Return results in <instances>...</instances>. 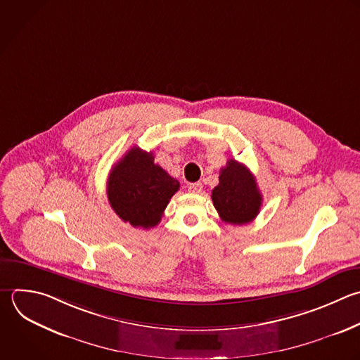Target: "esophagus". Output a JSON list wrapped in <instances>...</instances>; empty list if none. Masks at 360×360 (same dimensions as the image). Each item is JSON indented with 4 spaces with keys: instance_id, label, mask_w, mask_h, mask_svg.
Returning <instances> with one entry per match:
<instances>
[{
    "instance_id": "34e87169",
    "label": "esophagus",
    "mask_w": 360,
    "mask_h": 360,
    "mask_svg": "<svg viewBox=\"0 0 360 360\" xmlns=\"http://www.w3.org/2000/svg\"><path fill=\"white\" fill-rule=\"evenodd\" d=\"M187 188H188L190 193L198 194V193H201V190H202V184H201V183H190V184L187 186Z\"/></svg>"
}]
</instances>
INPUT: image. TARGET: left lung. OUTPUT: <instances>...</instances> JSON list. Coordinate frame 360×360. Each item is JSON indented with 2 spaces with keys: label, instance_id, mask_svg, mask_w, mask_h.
Returning <instances> with one entry per match:
<instances>
[{
  "label": "left lung",
  "instance_id": "1",
  "mask_svg": "<svg viewBox=\"0 0 360 360\" xmlns=\"http://www.w3.org/2000/svg\"><path fill=\"white\" fill-rule=\"evenodd\" d=\"M211 198L221 219L232 225L252 222L262 207V194L253 174L233 159L221 169L219 184L212 190Z\"/></svg>",
  "mask_w": 360,
  "mask_h": 360
}]
</instances>
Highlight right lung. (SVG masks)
<instances>
[{
	"instance_id": "right-lung-1",
	"label": "right lung",
	"mask_w": 360,
	"mask_h": 360,
	"mask_svg": "<svg viewBox=\"0 0 360 360\" xmlns=\"http://www.w3.org/2000/svg\"><path fill=\"white\" fill-rule=\"evenodd\" d=\"M152 152L131 148L114 165L107 184L111 208L135 228L156 226L180 183L155 165Z\"/></svg>"
}]
</instances>
